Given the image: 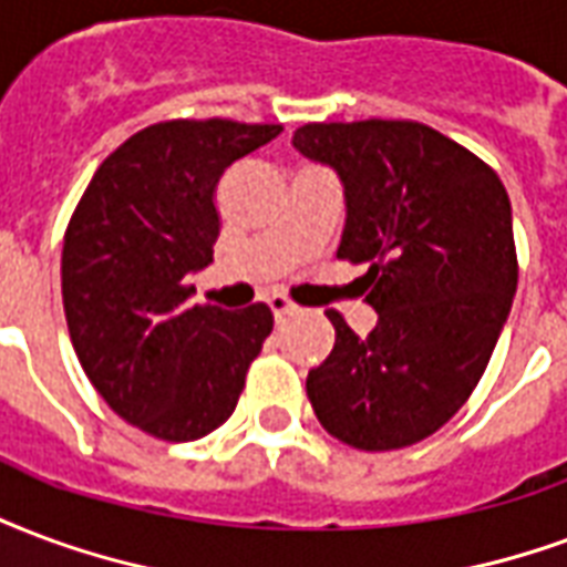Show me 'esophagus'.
Returning a JSON list of instances; mask_svg holds the SVG:
<instances>
[{
  "mask_svg": "<svg viewBox=\"0 0 567 567\" xmlns=\"http://www.w3.org/2000/svg\"><path fill=\"white\" fill-rule=\"evenodd\" d=\"M267 306H270V309H272V316H276V321H282L285 316H291V312H295V306L288 303L285 297H270V300H267Z\"/></svg>",
  "mask_w": 567,
  "mask_h": 567,
  "instance_id": "1",
  "label": "esophagus"
}]
</instances>
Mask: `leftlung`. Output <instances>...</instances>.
<instances>
[{
	"label": "left lung",
	"instance_id": "left-lung-1",
	"mask_svg": "<svg viewBox=\"0 0 567 567\" xmlns=\"http://www.w3.org/2000/svg\"><path fill=\"white\" fill-rule=\"evenodd\" d=\"M295 150L337 171L346 228L337 255L367 264L379 312L358 337L337 309V346L306 396L327 433L396 451L442 430L484 375L517 295L511 200L493 167L409 120L309 123Z\"/></svg>",
	"mask_w": 567,
	"mask_h": 567
}]
</instances>
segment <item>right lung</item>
Segmentation results:
<instances>
[{
  "label": "right lung",
  "mask_w": 567,
  "mask_h": 567,
  "mask_svg": "<svg viewBox=\"0 0 567 567\" xmlns=\"http://www.w3.org/2000/svg\"><path fill=\"white\" fill-rule=\"evenodd\" d=\"M282 125L171 120L132 134L95 171L65 230L62 306L86 379L113 412L165 442L228 421L272 312L186 306L213 261L216 183Z\"/></svg>",
  "instance_id": "obj_1"
}]
</instances>
